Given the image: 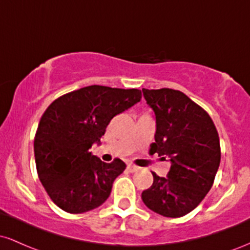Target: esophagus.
<instances>
[{
	"label": "esophagus",
	"mask_w": 250,
	"mask_h": 250,
	"mask_svg": "<svg viewBox=\"0 0 250 250\" xmlns=\"http://www.w3.org/2000/svg\"><path fill=\"white\" fill-rule=\"evenodd\" d=\"M127 169L129 171H130V173H134V171H136L137 169H139V167H137V166H135V165H131V163H129V165L127 166Z\"/></svg>",
	"instance_id": "obj_1"
}]
</instances>
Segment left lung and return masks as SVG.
I'll return each instance as SVG.
<instances>
[{"mask_svg": "<svg viewBox=\"0 0 250 250\" xmlns=\"http://www.w3.org/2000/svg\"><path fill=\"white\" fill-rule=\"evenodd\" d=\"M156 117L155 142L149 153L171 162L167 177L153 174L142 191L145 205L166 217L190 213L210 190L221 161L220 139L207 111L180 90L142 89Z\"/></svg>", "mask_w": 250, "mask_h": 250, "instance_id": "8db88e82", "label": "left lung"}]
</instances>
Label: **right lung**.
Here are the masks:
<instances>
[{
  "mask_svg": "<svg viewBox=\"0 0 250 250\" xmlns=\"http://www.w3.org/2000/svg\"><path fill=\"white\" fill-rule=\"evenodd\" d=\"M141 100L139 89L89 85L60 96L40 120L34 153L39 179L54 203L71 214L101 206L123 173L120 159L104 163L89 148L110 120Z\"/></svg>",
  "mask_w": 250,
  "mask_h": 250,
  "instance_id": "obj_1",
  "label": "right lung"
}]
</instances>
